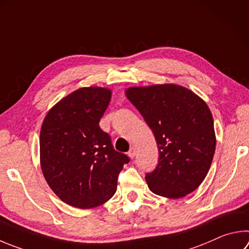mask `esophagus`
<instances>
[{"label":"esophagus","mask_w":249,"mask_h":249,"mask_svg":"<svg viewBox=\"0 0 249 249\" xmlns=\"http://www.w3.org/2000/svg\"><path fill=\"white\" fill-rule=\"evenodd\" d=\"M127 155H128V157L130 158V159H133V158L136 156V149H135L134 147H132V148L129 149V151H128Z\"/></svg>","instance_id":"obj_1"}]
</instances>
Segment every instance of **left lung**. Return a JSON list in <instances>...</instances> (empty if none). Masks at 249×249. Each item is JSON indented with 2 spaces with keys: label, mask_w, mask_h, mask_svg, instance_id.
Listing matches in <instances>:
<instances>
[{
  "label": "left lung",
  "mask_w": 249,
  "mask_h": 249,
  "mask_svg": "<svg viewBox=\"0 0 249 249\" xmlns=\"http://www.w3.org/2000/svg\"><path fill=\"white\" fill-rule=\"evenodd\" d=\"M125 93L159 148V163L146 174L149 189L171 199L193 193L207 176L215 150L213 119L207 103L175 84L129 87Z\"/></svg>",
  "instance_id": "obj_1"
}]
</instances>
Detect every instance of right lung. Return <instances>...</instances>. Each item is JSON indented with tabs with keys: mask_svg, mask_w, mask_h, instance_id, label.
I'll return each mask as SVG.
<instances>
[{
	"mask_svg": "<svg viewBox=\"0 0 249 249\" xmlns=\"http://www.w3.org/2000/svg\"><path fill=\"white\" fill-rule=\"evenodd\" d=\"M103 87H83L61 99L40 130V164L54 194L71 207L90 209L111 199L129 159L114 150L99 122L111 100Z\"/></svg>",
	"mask_w": 249,
	"mask_h": 249,
	"instance_id": "right-lung-1",
	"label": "right lung"
}]
</instances>
